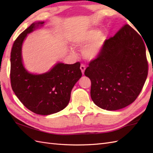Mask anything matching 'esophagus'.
<instances>
[{"instance_id": "34e87169", "label": "esophagus", "mask_w": 153, "mask_h": 153, "mask_svg": "<svg viewBox=\"0 0 153 153\" xmlns=\"http://www.w3.org/2000/svg\"><path fill=\"white\" fill-rule=\"evenodd\" d=\"M80 69L82 70V72L83 74H84V71H85V66L83 64H82L80 66Z\"/></svg>"}]
</instances>
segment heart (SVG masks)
Here are the masks:
<instances>
[{"instance_id": "obj_1", "label": "heart", "mask_w": 153, "mask_h": 153, "mask_svg": "<svg viewBox=\"0 0 153 153\" xmlns=\"http://www.w3.org/2000/svg\"><path fill=\"white\" fill-rule=\"evenodd\" d=\"M106 40V35L95 29L77 32L71 37V43L75 47L82 48L85 46L83 54L89 60L96 58L100 54ZM71 52L74 53L72 51Z\"/></svg>"}]
</instances>
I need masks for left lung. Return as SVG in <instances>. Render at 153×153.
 <instances>
[{
  "label": "left lung",
  "mask_w": 153,
  "mask_h": 153,
  "mask_svg": "<svg viewBox=\"0 0 153 153\" xmlns=\"http://www.w3.org/2000/svg\"><path fill=\"white\" fill-rule=\"evenodd\" d=\"M143 39L126 24L106 40L98 56L90 61L84 74L91 82V97L97 106L116 110L137 98L148 75Z\"/></svg>",
  "instance_id": "left-lung-1"
}]
</instances>
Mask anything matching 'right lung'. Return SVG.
Here are the masks:
<instances>
[{"label": "right lung", "instance_id": "add662e5", "mask_svg": "<svg viewBox=\"0 0 153 153\" xmlns=\"http://www.w3.org/2000/svg\"><path fill=\"white\" fill-rule=\"evenodd\" d=\"M44 22L33 23L19 35L10 55V82L13 91L27 109L37 114L49 115L66 108L71 89L82 76L80 62L58 63L47 73L32 74L22 64V47L28 33Z\"/></svg>", "mask_w": 153, "mask_h": 153}]
</instances>
